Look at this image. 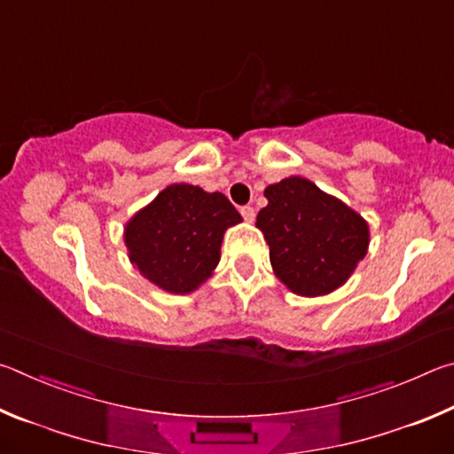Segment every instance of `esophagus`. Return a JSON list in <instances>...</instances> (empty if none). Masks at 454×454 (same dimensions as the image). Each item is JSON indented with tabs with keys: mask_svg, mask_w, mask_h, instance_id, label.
Segmentation results:
<instances>
[{
	"mask_svg": "<svg viewBox=\"0 0 454 454\" xmlns=\"http://www.w3.org/2000/svg\"><path fill=\"white\" fill-rule=\"evenodd\" d=\"M240 214H242L246 222H254V218H256V210L252 208V206H242Z\"/></svg>",
	"mask_w": 454,
	"mask_h": 454,
	"instance_id": "obj_1",
	"label": "esophagus"
}]
</instances>
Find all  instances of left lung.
Wrapping results in <instances>:
<instances>
[{"mask_svg":"<svg viewBox=\"0 0 454 454\" xmlns=\"http://www.w3.org/2000/svg\"><path fill=\"white\" fill-rule=\"evenodd\" d=\"M256 226L270 246L278 280L301 296H325L348 280L366 256L368 224L317 184L290 176L264 190Z\"/></svg>","mask_w":454,"mask_h":454,"instance_id":"1","label":"left lung"}]
</instances>
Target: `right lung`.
Segmentation results:
<instances>
[{"instance_id":"obj_1","label":"right lung","mask_w":454,"mask_h":454,"mask_svg":"<svg viewBox=\"0 0 454 454\" xmlns=\"http://www.w3.org/2000/svg\"><path fill=\"white\" fill-rule=\"evenodd\" d=\"M242 216L220 192L172 184L128 222L124 242L144 278L172 294H188L220 262L224 232Z\"/></svg>"}]
</instances>
